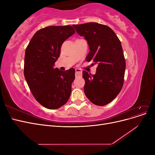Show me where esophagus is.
Wrapping results in <instances>:
<instances>
[{
	"label": "esophagus",
	"mask_w": 155,
	"mask_h": 155,
	"mask_svg": "<svg viewBox=\"0 0 155 155\" xmlns=\"http://www.w3.org/2000/svg\"><path fill=\"white\" fill-rule=\"evenodd\" d=\"M76 76H82V70L81 69H79V68L76 69Z\"/></svg>",
	"instance_id": "esophagus-1"
}]
</instances>
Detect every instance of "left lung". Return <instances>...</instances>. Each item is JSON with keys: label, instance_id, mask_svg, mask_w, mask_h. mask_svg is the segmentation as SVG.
Wrapping results in <instances>:
<instances>
[{"label": "left lung", "instance_id": "obj_1", "mask_svg": "<svg viewBox=\"0 0 155 155\" xmlns=\"http://www.w3.org/2000/svg\"><path fill=\"white\" fill-rule=\"evenodd\" d=\"M73 26L87 41L90 51L86 61L97 64L95 74L83 71L84 92L92 104L106 105L118 96L124 85L126 64L121 42L106 25L88 22Z\"/></svg>", "mask_w": 155, "mask_h": 155}]
</instances>
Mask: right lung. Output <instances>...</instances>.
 Masks as SVG:
<instances>
[{"label":"right lung","mask_w":155,"mask_h":155,"mask_svg":"<svg viewBox=\"0 0 155 155\" xmlns=\"http://www.w3.org/2000/svg\"><path fill=\"white\" fill-rule=\"evenodd\" d=\"M75 33L72 26H50L37 31L25 51L24 75L35 100L48 109L68 101L75 79L74 68H54L63 42Z\"/></svg>","instance_id":"add662e5"}]
</instances>
